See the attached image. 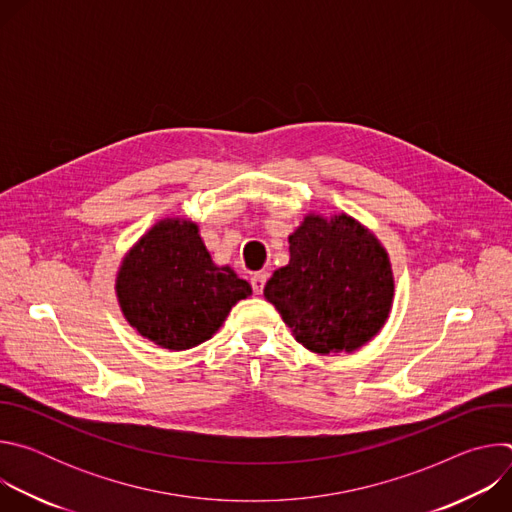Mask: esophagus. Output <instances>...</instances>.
Instances as JSON below:
<instances>
[{
    "mask_svg": "<svg viewBox=\"0 0 512 512\" xmlns=\"http://www.w3.org/2000/svg\"><path fill=\"white\" fill-rule=\"evenodd\" d=\"M267 277H269L267 271H259V273H255V275L251 277V287H253V291H255L257 296L263 294V287H265V283H267Z\"/></svg>",
    "mask_w": 512,
    "mask_h": 512,
    "instance_id": "obj_1",
    "label": "esophagus"
}]
</instances>
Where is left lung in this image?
<instances>
[{
  "mask_svg": "<svg viewBox=\"0 0 512 512\" xmlns=\"http://www.w3.org/2000/svg\"><path fill=\"white\" fill-rule=\"evenodd\" d=\"M393 289L387 251L369 229L346 214H308L263 294L298 342L330 354L352 352L383 328Z\"/></svg>",
  "mask_w": 512,
  "mask_h": 512,
  "instance_id": "1",
  "label": "left lung"
}]
</instances>
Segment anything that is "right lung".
Listing matches in <instances>:
<instances>
[{
	"label": "right lung",
	"instance_id": "obj_1",
	"mask_svg": "<svg viewBox=\"0 0 512 512\" xmlns=\"http://www.w3.org/2000/svg\"><path fill=\"white\" fill-rule=\"evenodd\" d=\"M117 298L127 322L168 350L208 340L231 308L251 296V285L231 267H216L198 227L166 218L123 259Z\"/></svg>",
	"mask_w": 512,
	"mask_h": 512
}]
</instances>
